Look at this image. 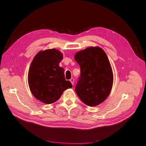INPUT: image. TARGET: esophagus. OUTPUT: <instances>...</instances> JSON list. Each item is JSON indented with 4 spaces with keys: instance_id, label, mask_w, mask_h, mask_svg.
<instances>
[{
    "instance_id": "34e87169",
    "label": "esophagus",
    "mask_w": 146,
    "mask_h": 146,
    "mask_svg": "<svg viewBox=\"0 0 146 146\" xmlns=\"http://www.w3.org/2000/svg\"><path fill=\"white\" fill-rule=\"evenodd\" d=\"M70 81L71 82L72 85H74V79L73 78H71L70 79Z\"/></svg>"
}]
</instances>
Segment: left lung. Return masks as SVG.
<instances>
[{
    "label": "left lung",
    "instance_id": "obj_1",
    "mask_svg": "<svg viewBox=\"0 0 146 146\" xmlns=\"http://www.w3.org/2000/svg\"><path fill=\"white\" fill-rule=\"evenodd\" d=\"M80 68V74L75 91L82 102L96 106L110 93L113 76L107 56L98 47H90L74 55Z\"/></svg>",
    "mask_w": 146,
    "mask_h": 146
}]
</instances>
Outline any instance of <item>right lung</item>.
Returning <instances> with one entry per match:
<instances>
[{
  "mask_svg": "<svg viewBox=\"0 0 146 146\" xmlns=\"http://www.w3.org/2000/svg\"><path fill=\"white\" fill-rule=\"evenodd\" d=\"M62 58L59 50L50 49L39 52L31 63L29 85L33 96L43 103L55 102L64 91L72 88L71 82L65 79L64 68L59 66Z\"/></svg>",
  "mask_w": 146,
  "mask_h": 146,
  "instance_id": "add662e5",
  "label": "right lung"
}]
</instances>
